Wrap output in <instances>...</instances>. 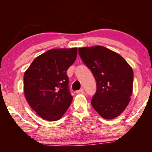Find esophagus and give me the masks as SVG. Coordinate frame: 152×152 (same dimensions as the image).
<instances>
[{"mask_svg": "<svg viewBox=\"0 0 152 152\" xmlns=\"http://www.w3.org/2000/svg\"><path fill=\"white\" fill-rule=\"evenodd\" d=\"M84 89L83 88H81L78 90V91H76V93H84Z\"/></svg>", "mask_w": 152, "mask_h": 152, "instance_id": "obj_1", "label": "esophagus"}]
</instances>
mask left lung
I'll return each mask as SVG.
<instances>
[{
  "label": "left lung",
  "mask_w": 152,
  "mask_h": 152,
  "mask_svg": "<svg viewBox=\"0 0 152 152\" xmlns=\"http://www.w3.org/2000/svg\"><path fill=\"white\" fill-rule=\"evenodd\" d=\"M78 53L96 82L92 106L104 119L118 117L127 107L132 94V67L119 54L102 46L79 48Z\"/></svg>",
  "instance_id": "8db88e82"
}]
</instances>
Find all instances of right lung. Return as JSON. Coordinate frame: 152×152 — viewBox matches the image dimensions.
Listing matches in <instances>:
<instances>
[{
  "label": "right lung",
  "instance_id": "add662e5",
  "mask_svg": "<svg viewBox=\"0 0 152 152\" xmlns=\"http://www.w3.org/2000/svg\"><path fill=\"white\" fill-rule=\"evenodd\" d=\"M78 49H53L36 58L24 74V93L30 107L42 119L55 121L72 101L66 72Z\"/></svg>",
  "mask_w": 152,
  "mask_h": 152
}]
</instances>
